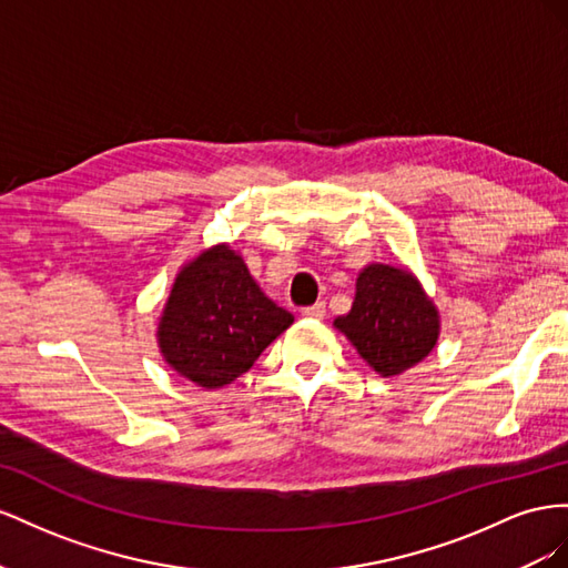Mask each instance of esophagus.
I'll return each instance as SVG.
<instances>
[{"label": "esophagus", "instance_id": "obj_1", "mask_svg": "<svg viewBox=\"0 0 568 568\" xmlns=\"http://www.w3.org/2000/svg\"><path fill=\"white\" fill-rule=\"evenodd\" d=\"M302 316L306 318H326V302H316L314 306H306V310L302 312Z\"/></svg>", "mask_w": 568, "mask_h": 568}]
</instances>
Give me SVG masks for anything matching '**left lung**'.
Here are the masks:
<instances>
[{"label":"left lung","mask_w":568,"mask_h":568,"mask_svg":"<svg viewBox=\"0 0 568 568\" xmlns=\"http://www.w3.org/2000/svg\"><path fill=\"white\" fill-rule=\"evenodd\" d=\"M335 328L387 378L426 359L440 335V316L407 268L368 264L356 278L349 314L337 316Z\"/></svg>","instance_id":"obj_1"}]
</instances>
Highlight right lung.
Here are the masks:
<instances>
[{"instance_id":"1","label":"right lung","mask_w":568,"mask_h":568,"mask_svg":"<svg viewBox=\"0 0 568 568\" xmlns=\"http://www.w3.org/2000/svg\"><path fill=\"white\" fill-rule=\"evenodd\" d=\"M293 321L262 293L235 250L216 245L175 275L156 339L178 376L214 390L250 371Z\"/></svg>"}]
</instances>
